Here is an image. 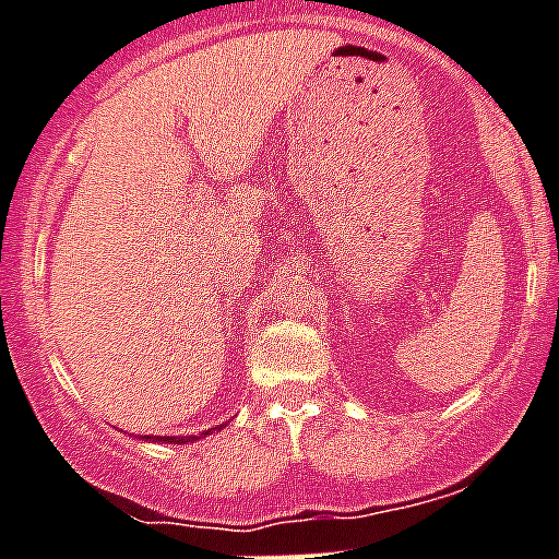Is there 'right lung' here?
<instances>
[{"mask_svg":"<svg viewBox=\"0 0 559 559\" xmlns=\"http://www.w3.org/2000/svg\"><path fill=\"white\" fill-rule=\"evenodd\" d=\"M211 430H205V433H200V436H209ZM142 439H145V442H162V444H186V442H194L197 436H142Z\"/></svg>","mask_w":559,"mask_h":559,"instance_id":"obj_1","label":"right lung"}]
</instances>
